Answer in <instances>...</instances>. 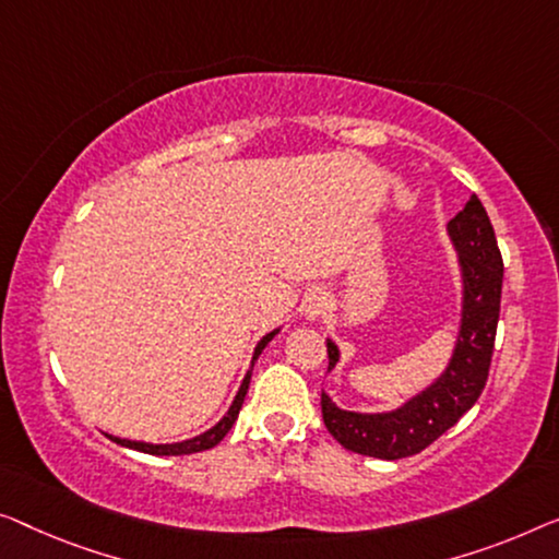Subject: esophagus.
Wrapping results in <instances>:
<instances>
[{"mask_svg": "<svg viewBox=\"0 0 559 559\" xmlns=\"http://www.w3.org/2000/svg\"><path fill=\"white\" fill-rule=\"evenodd\" d=\"M326 306H329V296L323 294L321 288L308 290V294L304 296V304H301L304 316H306V319H311V321H316V319H319V316H323V311H326Z\"/></svg>", "mask_w": 559, "mask_h": 559, "instance_id": "esophagus-1", "label": "esophagus"}]
</instances>
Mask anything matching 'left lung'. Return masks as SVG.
<instances>
[{"label":"left lung","mask_w":559,"mask_h":559,"mask_svg":"<svg viewBox=\"0 0 559 559\" xmlns=\"http://www.w3.org/2000/svg\"><path fill=\"white\" fill-rule=\"evenodd\" d=\"M447 236L456 251L462 281V319L452 359L427 389L391 412H346L323 391V424L348 452L389 462L419 454L472 409L487 384L504 265L495 228L477 195L466 200L464 211L447 223ZM326 346L331 371L341 352L331 338Z\"/></svg>","instance_id":"obj_1"}]
</instances>
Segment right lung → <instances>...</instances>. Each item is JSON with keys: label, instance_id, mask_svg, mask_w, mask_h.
<instances>
[{"label": "right lung", "instance_id": "add662e5", "mask_svg": "<svg viewBox=\"0 0 559 559\" xmlns=\"http://www.w3.org/2000/svg\"><path fill=\"white\" fill-rule=\"evenodd\" d=\"M281 329H273L271 333H265V336L258 341L255 352H253V359H251V369H248V373L243 377V384H240L236 399H233L230 409L226 412V416L215 424V427H211L207 431H203V435H198L193 439H186V441H175V444H150V441H135V439H120V437H112L107 435L112 441H118L120 447H128V449H135V452H145V454H155V456H180V454H195V452H205V449H213L215 444H221L223 437L228 435L233 424H236L238 419V412L240 406H243V399L248 394V384H251V371H253V364L258 356H261V352L265 346L271 344V338L276 336Z\"/></svg>", "mask_w": 559, "mask_h": 559}]
</instances>
